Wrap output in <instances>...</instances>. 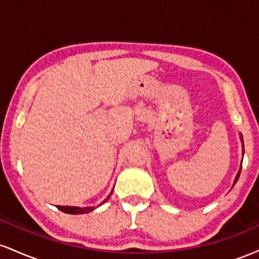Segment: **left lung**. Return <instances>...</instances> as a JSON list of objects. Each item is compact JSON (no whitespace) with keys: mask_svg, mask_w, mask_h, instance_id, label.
<instances>
[{"mask_svg":"<svg viewBox=\"0 0 259 259\" xmlns=\"http://www.w3.org/2000/svg\"><path fill=\"white\" fill-rule=\"evenodd\" d=\"M240 173H241V169H240L239 174H237V175H236V179H235V183H236V181H237V179H239V177H240Z\"/></svg>","mask_w":259,"mask_h":259,"instance_id":"obj_1","label":"left lung"}]
</instances>
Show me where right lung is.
<instances>
[{"mask_svg": "<svg viewBox=\"0 0 259 259\" xmlns=\"http://www.w3.org/2000/svg\"><path fill=\"white\" fill-rule=\"evenodd\" d=\"M59 210L64 213H69V214H82V213L91 212L94 208L92 207H85V208H79V207H64V206H57Z\"/></svg>", "mask_w": 259, "mask_h": 259, "instance_id": "obj_1", "label": "right lung"}]
</instances>
